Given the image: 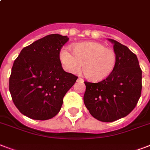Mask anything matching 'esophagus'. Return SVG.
Instances as JSON below:
<instances>
[{
  "instance_id": "esophagus-1",
  "label": "esophagus",
  "mask_w": 150,
  "mask_h": 150,
  "mask_svg": "<svg viewBox=\"0 0 150 150\" xmlns=\"http://www.w3.org/2000/svg\"><path fill=\"white\" fill-rule=\"evenodd\" d=\"M78 82H83V79H82V78H79V79H78Z\"/></svg>"
}]
</instances>
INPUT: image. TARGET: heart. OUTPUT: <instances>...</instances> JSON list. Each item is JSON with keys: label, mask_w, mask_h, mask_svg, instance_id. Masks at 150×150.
Here are the masks:
<instances>
[{"label": "heart", "mask_w": 150, "mask_h": 150, "mask_svg": "<svg viewBox=\"0 0 150 150\" xmlns=\"http://www.w3.org/2000/svg\"><path fill=\"white\" fill-rule=\"evenodd\" d=\"M71 52L72 54L67 49L60 51L59 57L64 69L69 72H76L81 64L82 72L90 82L106 79L116 66L115 51L98 42L76 43L71 48Z\"/></svg>", "instance_id": "1"}]
</instances>
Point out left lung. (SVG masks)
I'll use <instances>...</instances> for the list:
<instances>
[{"label":"left lung","mask_w":150,"mask_h":150,"mask_svg":"<svg viewBox=\"0 0 150 150\" xmlns=\"http://www.w3.org/2000/svg\"><path fill=\"white\" fill-rule=\"evenodd\" d=\"M108 40L114 44L117 54L115 68L101 82H85L83 97L90 114L103 122L117 121L130 114L142 91V70L136 55L117 41Z\"/></svg>","instance_id":"left-lung-1"}]
</instances>
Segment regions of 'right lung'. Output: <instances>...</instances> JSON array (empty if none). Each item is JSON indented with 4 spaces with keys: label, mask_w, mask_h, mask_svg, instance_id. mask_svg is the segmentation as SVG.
I'll list each match as a JSON object with an SVG mask.
<instances>
[{
    "label": "right lung",
    "mask_w": 150,
    "mask_h": 150,
    "mask_svg": "<svg viewBox=\"0 0 150 150\" xmlns=\"http://www.w3.org/2000/svg\"><path fill=\"white\" fill-rule=\"evenodd\" d=\"M68 36L51 34L25 47L15 59L9 91L15 107L34 120L58 114L66 93L78 77L64 71L59 54Z\"/></svg>",
    "instance_id": "right-lung-1"
}]
</instances>
